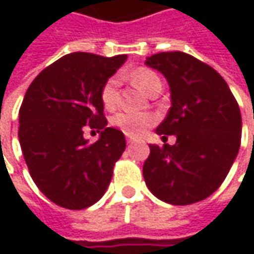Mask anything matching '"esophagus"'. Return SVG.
Instances as JSON below:
<instances>
[{
	"mask_svg": "<svg viewBox=\"0 0 254 254\" xmlns=\"http://www.w3.org/2000/svg\"><path fill=\"white\" fill-rule=\"evenodd\" d=\"M134 142V138H131V137H127V144H132Z\"/></svg>",
	"mask_w": 254,
	"mask_h": 254,
	"instance_id": "obj_1",
	"label": "esophagus"
}]
</instances>
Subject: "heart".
<instances>
[{
    "label": "heart",
    "instance_id": "heart-1",
    "mask_svg": "<svg viewBox=\"0 0 254 254\" xmlns=\"http://www.w3.org/2000/svg\"><path fill=\"white\" fill-rule=\"evenodd\" d=\"M132 80L141 87L142 90L150 94L152 89L158 84H161V80L158 74L148 67H138L131 73ZM100 99L103 106L109 110L114 109L119 102V77L113 76L109 77L100 90ZM155 123V117L148 113H135V112H120L117 113L112 119V124L114 127L120 128L124 134L138 137L147 131L152 124Z\"/></svg>",
    "mask_w": 254,
    "mask_h": 254
}]
</instances>
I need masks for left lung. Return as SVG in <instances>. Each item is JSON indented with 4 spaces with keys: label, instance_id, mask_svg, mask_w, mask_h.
<instances>
[{
    "label": "left lung",
    "instance_id": "obj_1",
    "mask_svg": "<svg viewBox=\"0 0 254 254\" xmlns=\"http://www.w3.org/2000/svg\"><path fill=\"white\" fill-rule=\"evenodd\" d=\"M145 64L170 84L171 107L155 132L174 145L150 144L142 175L171 205H190L220 187L239 152L242 116L228 83L213 67L184 52H161Z\"/></svg>",
    "mask_w": 254,
    "mask_h": 254
}]
</instances>
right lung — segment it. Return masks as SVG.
<instances>
[{
  "instance_id": "1",
  "label": "right lung",
  "mask_w": 254,
  "mask_h": 254,
  "mask_svg": "<svg viewBox=\"0 0 254 254\" xmlns=\"http://www.w3.org/2000/svg\"><path fill=\"white\" fill-rule=\"evenodd\" d=\"M127 55L104 58L74 52L34 79L19 109L18 138L29 174L46 198L66 209H84L104 195L124 134L107 127L100 90ZM84 125L101 131L93 144Z\"/></svg>"
}]
</instances>
